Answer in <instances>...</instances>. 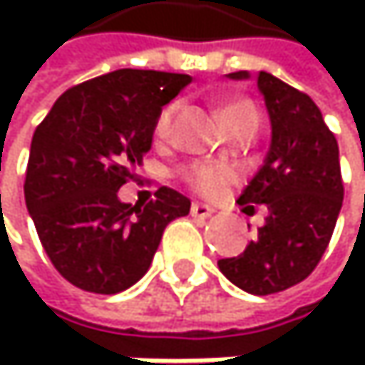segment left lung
I'll return each mask as SVG.
<instances>
[{"label": "left lung", "mask_w": 365, "mask_h": 365, "mask_svg": "<svg viewBox=\"0 0 365 365\" xmlns=\"http://www.w3.org/2000/svg\"><path fill=\"white\" fill-rule=\"evenodd\" d=\"M186 74L115 69L67 89L38 124L26 170V205L48 258L74 287L113 296L150 267L170 221L190 212L173 188L133 175L162 109ZM129 178L140 190L124 202Z\"/></svg>", "instance_id": "obj_1"}]
</instances>
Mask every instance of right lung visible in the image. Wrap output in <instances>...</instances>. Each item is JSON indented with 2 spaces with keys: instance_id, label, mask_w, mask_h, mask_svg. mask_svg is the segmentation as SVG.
Instances as JSON below:
<instances>
[{
  "instance_id": "1",
  "label": "right lung",
  "mask_w": 365,
  "mask_h": 365,
  "mask_svg": "<svg viewBox=\"0 0 365 365\" xmlns=\"http://www.w3.org/2000/svg\"><path fill=\"white\" fill-rule=\"evenodd\" d=\"M238 78V76H234ZM258 89L272 118V146L262 168L236 203H264L258 238L221 274L254 296L302 282L329 247L344 201L339 148L311 98L260 72Z\"/></svg>"
}]
</instances>
